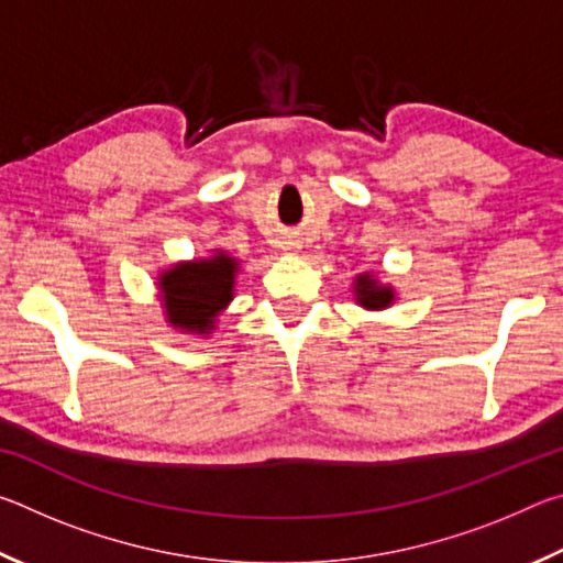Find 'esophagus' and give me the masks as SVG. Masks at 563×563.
<instances>
[{
  "label": "esophagus",
  "instance_id": "esophagus-1",
  "mask_svg": "<svg viewBox=\"0 0 563 563\" xmlns=\"http://www.w3.org/2000/svg\"><path fill=\"white\" fill-rule=\"evenodd\" d=\"M283 251H288V253H298V251H300V243L295 241V238H288V241H283Z\"/></svg>",
  "mask_w": 563,
  "mask_h": 563
}]
</instances>
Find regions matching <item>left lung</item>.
I'll return each instance as SVG.
<instances>
[{
    "mask_svg": "<svg viewBox=\"0 0 563 563\" xmlns=\"http://www.w3.org/2000/svg\"><path fill=\"white\" fill-rule=\"evenodd\" d=\"M352 295H355V302L360 308L365 310H387L397 300L393 285L379 283V278L373 273H357L352 278Z\"/></svg>",
    "mask_w": 563,
    "mask_h": 563,
    "instance_id": "8db88e82",
    "label": "left lung"
}]
</instances>
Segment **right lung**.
I'll return each instance as SVG.
<instances>
[{
    "instance_id": "1",
    "label": "right lung",
    "mask_w": 563,
    "mask_h": 563,
    "mask_svg": "<svg viewBox=\"0 0 563 563\" xmlns=\"http://www.w3.org/2000/svg\"><path fill=\"white\" fill-rule=\"evenodd\" d=\"M238 273L241 261L221 247H213L208 258L178 261L158 271L156 288L168 325L184 335H211L218 316L235 298Z\"/></svg>"
}]
</instances>
